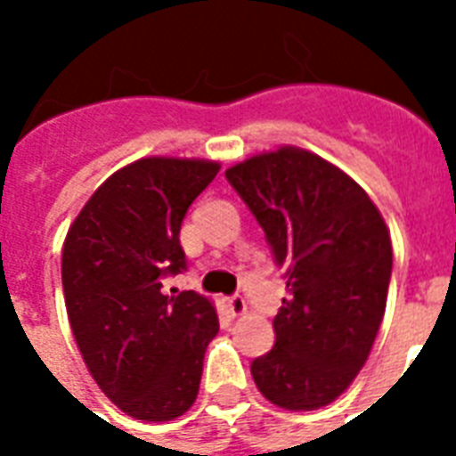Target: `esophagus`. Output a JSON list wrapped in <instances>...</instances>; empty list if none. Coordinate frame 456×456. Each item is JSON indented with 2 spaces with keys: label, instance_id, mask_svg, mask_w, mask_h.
<instances>
[{
  "label": "esophagus",
  "instance_id": "esophagus-1",
  "mask_svg": "<svg viewBox=\"0 0 456 456\" xmlns=\"http://www.w3.org/2000/svg\"><path fill=\"white\" fill-rule=\"evenodd\" d=\"M227 305H229V312H232L234 317H239V314H243V312L248 310V305H246V298H243L241 293H234V296H229Z\"/></svg>",
  "mask_w": 456,
  "mask_h": 456
}]
</instances>
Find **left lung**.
Returning <instances> with one entry per match:
<instances>
[{
	"mask_svg": "<svg viewBox=\"0 0 456 456\" xmlns=\"http://www.w3.org/2000/svg\"><path fill=\"white\" fill-rule=\"evenodd\" d=\"M224 177L286 279L277 340L250 364L253 381L277 407L319 410L371 353L393 272L388 227L354 179L296 146L248 158Z\"/></svg>",
	"mask_w": 456,
	"mask_h": 456,
	"instance_id": "8db88e82",
	"label": "left lung"
}]
</instances>
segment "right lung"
I'll use <instances>...</instances> for the list:
<instances>
[{
  "label": "right lung",
  "mask_w": 456,
  "mask_h": 456,
  "mask_svg": "<svg viewBox=\"0 0 456 456\" xmlns=\"http://www.w3.org/2000/svg\"><path fill=\"white\" fill-rule=\"evenodd\" d=\"M217 172L213 160L142 158L92 193L63 243V296L82 360L110 403L142 421L191 407L220 331L210 300L163 293V279L186 270L182 220Z\"/></svg>",
  "instance_id": "1"
}]
</instances>
